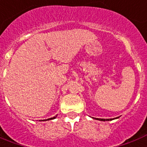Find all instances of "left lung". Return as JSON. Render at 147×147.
<instances>
[{
  "label": "left lung",
  "mask_w": 147,
  "mask_h": 147,
  "mask_svg": "<svg viewBox=\"0 0 147 147\" xmlns=\"http://www.w3.org/2000/svg\"><path fill=\"white\" fill-rule=\"evenodd\" d=\"M119 117H116V118H114V119H98V120L100 121H111L113 120V119H118Z\"/></svg>",
  "instance_id": "obj_1"
}]
</instances>
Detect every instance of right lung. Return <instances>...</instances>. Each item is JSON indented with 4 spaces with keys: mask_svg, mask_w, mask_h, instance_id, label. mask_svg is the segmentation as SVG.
Returning a JSON list of instances; mask_svg holds the SVG:
<instances>
[{
    "mask_svg": "<svg viewBox=\"0 0 147 147\" xmlns=\"http://www.w3.org/2000/svg\"><path fill=\"white\" fill-rule=\"evenodd\" d=\"M56 117H57V116H54V117H52V118H50V119H44V120L42 121H47V120H51V119H55Z\"/></svg>",
    "mask_w": 147,
    "mask_h": 147,
    "instance_id": "obj_1",
    "label": "right lung"
}]
</instances>
